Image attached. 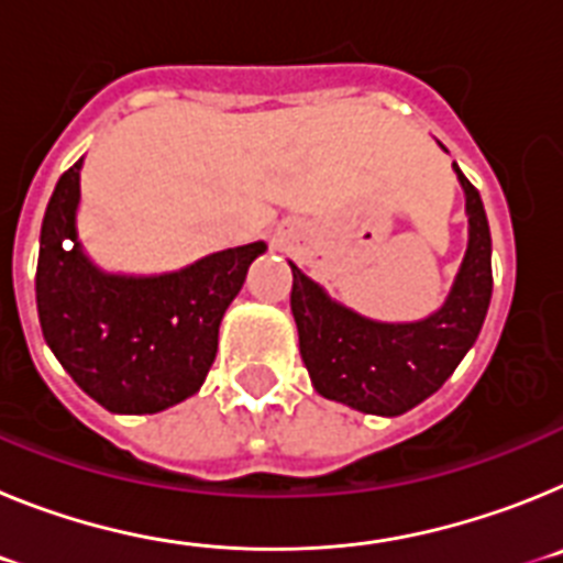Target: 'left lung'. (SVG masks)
<instances>
[{"label":"left lung","mask_w":563,"mask_h":563,"mask_svg":"<svg viewBox=\"0 0 563 563\" xmlns=\"http://www.w3.org/2000/svg\"><path fill=\"white\" fill-rule=\"evenodd\" d=\"M454 172L465 191L467 251L451 292L431 316L402 324L372 321L327 296L290 262L298 350L312 386L327 400L363 415H406L454 375L479 338L494 292L490 228L479 191L456 163Z\"/></svg>","instance_id":"1"}]
</instances>
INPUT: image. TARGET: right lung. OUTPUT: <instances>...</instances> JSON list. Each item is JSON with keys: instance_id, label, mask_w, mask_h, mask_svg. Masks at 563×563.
Listing matches in <instances>:
<instances>
[{"instance_id": "right-lung-1", "label": "right lung", "mask_w": 563, "mask_h": 563, "mask_svg": "<svg viewBox=\"0 0 563 563\" xmlns=\"http://www.w3.org/2000/svg\"><path fill=\"white\" fill-rule=\"evenodd\" d=\"M84 157L62 174L38 239L42 332L67 375L114 415H157L197 395L220 324L265 242L208 253L157 276L107 273L78 239Z\"/></svg>"}]
</instances>
